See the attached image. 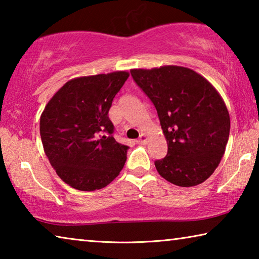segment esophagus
Listing matches in <instances>:
<instances>
[{"instance_id":"34e87169","label":"esophagus","mask_w":259,"mask_h":259,"mask_svg":"<svg viewBox=\"0 0 259 259\" xmlns=\"http://www.w3.org/2000/svg\"><path fill=\"white\" fill-rule=\"evenodd\" d=\"M147 143V137H146V135H144V134H142L139 136V138L137 139V144H146Z\"/></svg>"}]
</instances>
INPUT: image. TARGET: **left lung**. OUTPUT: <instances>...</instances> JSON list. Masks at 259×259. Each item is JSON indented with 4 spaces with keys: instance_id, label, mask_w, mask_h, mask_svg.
Listing matches in <instances>:
<instances>
[{
    "instance_id": "8db88e82",
    "label": "left lung",
    "mask_w": 259,
    "mask_h": 259,
    "mask_svg": "<svg viewBox=\"0 0 259 259\" xmlns=\"http://www.w3.org/2000/svg\"><path fill=\"white\" fill-rule=\"evenodd\" d=\"M131 76L154 105L168 153L154 162L160 176L177 186L203 183L224 155L230 115L224 100L190 68L131 69Z\"/></svg>"
}]
</instances>
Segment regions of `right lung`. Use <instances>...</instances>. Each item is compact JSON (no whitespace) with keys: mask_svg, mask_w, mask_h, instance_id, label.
Here are the masks:
<instances>
[{"mask_svg":"<svg viewBox=\"0 0 259 259\" xmlns=\"http://www.w3.org/2000/svg\"><path fill=\"white\" fill-rule=\"evenodd\" d=\"M128 77L126 72H114L74 78L42 113L46 155L57 175L75 190H100L123 168L129 146L114 139L108 111Z\"/></svg>","mask_w":259,"mask_h":259,"instance_id":"add662e5","label":"right lung"}]
</instances>
